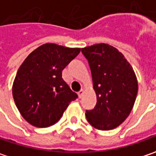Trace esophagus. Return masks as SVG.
<instances>
[{"label": "esophagus", "instance_id": "34e87169", "mask_svg": "<svg viewBox=\"0 0 156 156\" xmlns=\"http://www.w3.org/2000/svg\"><path fill=\"white\" fill-rule=\"evenodd\" d=\"M77 94H78V97H79V98H81L83 97V90H80V91H79L78 93H77Z\"/></svg>", "mask_w": 156, "mask_h": 156}]
</instances>
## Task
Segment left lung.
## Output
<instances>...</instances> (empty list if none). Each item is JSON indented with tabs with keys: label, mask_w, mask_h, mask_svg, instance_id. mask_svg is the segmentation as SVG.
<instances>
[{
	"label": "left lung",
	"mask_w": 156,
	"mask_h": 156,
	"mask_svg": "<svg viewBox=\"0 0 156 156\" xmlns=\"http://www.w3.org/2000/svg\"><path fill=\"white\" fill-rule=\"evenodd\" d=\"M92 75L97 104L86 110L94 128L109 130L129 116L138 93V82L131 66L119 50L99 43L82 49Z\"/></svg>",
	"instance_id": "obj_1"
}]
</instances>
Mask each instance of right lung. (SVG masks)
Instances as JSON below:
<instances>
[{
  "label": "right lung",
  "instance_id": "add662e5",
  "mask_svg": "<svg viewBox=\"0 0 156 156\" xmlns=\"http://www.w3.org/2000/svg\"><path fill=\"white\" fill-rule=\"evenodd\" d=\"M80 50L46 43L30 53L20 66L12 94L21 115L33 126L55 124L69 103L78 98L63 80L62 70Z\"/></svg>",
  "mask_w": 156,
  "mask_h": 156
}]
</instances>
